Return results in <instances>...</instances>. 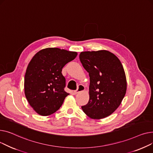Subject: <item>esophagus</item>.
Wrapping results in <instances>:
<instances>
[{"label":"esophagus","instance_id":"esophagus-1","mask_svg":"<svg viewBox=\"0 0 153 153\" xmlns=\"http://www.w3.org/2000/svg\"><path fill=\"white\" fill-rule=\"evenodd\" d=\"M85 88L84 87V86L80 85H79V86L78 87L76 90H75V91H74V93L75 94H78V93H79V92H81V91H85Z\"/></svg>","mask_w":153,"mask_h":153}]
</instances>
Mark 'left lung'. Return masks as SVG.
<instances>
[{"instance_id": "obj_1", "label": "left lung", "mask_w": 153, "mask_h": 153, "mask_svg": "<svg viewBox=\"0 0 153 153\" xmlns=\"http://www.w3.org/2000/svg\"><path fill=\"white\" fill-rule=\"evenodd\" d=\"M79 59L90 78L89 100L82 109L93 119L105 118L119 107L127 91L122 63L106 50L82 52Z\"/></svg>"}]
</instances>
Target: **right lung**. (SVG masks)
Returning a JSON list of instances; mask_svg holds the SVG:
<instances>
[{
  "instance_id": "1",
  "label": "right lung",
  "mask_w": 153,
  "mask_h": 153,
  "mask_svg": "<svg viewBox=\"0 0 153 153\" xmlns=\"http://www.w3.org/2000/svg\"><path fill=\"white\" fill-rule=\"evenodd\" d=\"M77 55L76 52L48 48L31 59L26 70L24 91L27 101L39 115L56 112L69 94L64 89L65 78L62 70Z\"/></svg>"
}]
</instances>
